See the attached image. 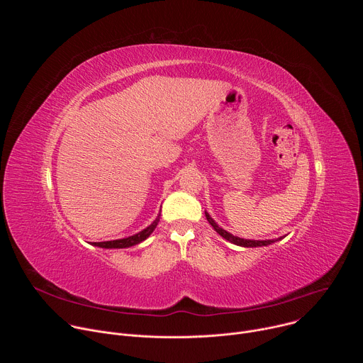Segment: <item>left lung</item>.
I'll return each instance as SVG.
<instances>
[{
    "mask_svg": "<svg viewBox=\"0 0 363 363\" xmlns=\"http://www.w3.org/2000/svg\"><path fill=\"white\" fill-rule=\"evenodd\" d=\"M205 217H206V220H208V223L213 225V228L221 235V237H224L225 240H228L230 242H233V244H237V245H241V247H262V245H269V244H272V242H276L277 240H281V238H277V240H264V241H257V240H244V238H240V237H235V235H233V234H230V233H227L225 230H223L221 227H218V224L210 217V214L208 213H205Z\"/></svg>",
    "mask_w": 363,
    "mask_h": 363,
    "instance_id": "left-lung-1",
    "label": "left lung"
}]
</instances>
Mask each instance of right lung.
<instances>
[{
    "instance_id": "obj_1",
    "label": "right lung",
    "mask_w": 363,
    "mask_h": 363,
    "mask_svg": "<svg viewBox=\"0 0 363 363\" xmlns=\"http://www.w3.org/2000/svg\"><path fill=\"white\" fill-rule=\"evenodd\" d=\"M160 217L161 214L158 216V218L155 220L147 228H145L143 231L132 235V237H128V238H122V240H113V241H103V242H93L94 245L97 247H101V248H126V247H132V245H136L139 242H142L143 240H146L152 231L157 228L158 223H160Z\"/></svg>"
}]
</instances>
